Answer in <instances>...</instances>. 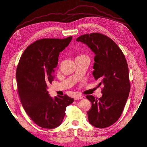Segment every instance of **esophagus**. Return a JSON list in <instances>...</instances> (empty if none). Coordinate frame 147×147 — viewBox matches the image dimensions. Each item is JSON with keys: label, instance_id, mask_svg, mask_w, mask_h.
<instances>
[{"label": "esophagus", "instance_id": "1", "mask_svg": "<svg viewBox=\"0 0 147 147\" xmlns=\"http://www.w3.org/2000/svg\"><path fill=\"white\" fill-rule=\"evenodd\" d=\"M83 97L81 96H79V95H76L74 96V100H78V99H82Z\"/></svg>", "mask_w": 147, "mask_h": 147}]
</instances>
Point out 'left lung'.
<instances>
[{
    "instance_id": "1",
    "label": "left lung",
    "mask_w": 147,
    "mask_h": 147,
    "mask_svg": "<svg viewBox=\"0 0 147 147\" xmlns=\"http://www.w3.org/2000/svg\"><path fill=\"white\" fill-rule=\"evenodd\" d=\"M95 53L92 74L102 85V96L96 98L87 95L91 108L87 112L89 122L96 128H104L120 117L130 91L128 67L122 51L111 39L99 33L78 37Z\"/></svg>"
}]
</instances>
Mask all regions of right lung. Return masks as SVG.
<instances>
[{"label": "right lung", "instance_id": "right-lung-1", "mask_svg": "<svg viewBox=\"0 0 147 147\" xmlns=\"http://www.w3.org/2000/svg\"><path fill=\"white\" fill-rule=\"evenodd\" d=\"M72 36L42 39L25 50L19 60L16 78L19 98L26 114L42 128L53 129L63 121L67 106L74 98L66 95L50 96L48 84L53 81L59 53L68 46Z\"/></svg>", "mask_w": 147, "mask_h": 147}]
</instances>
